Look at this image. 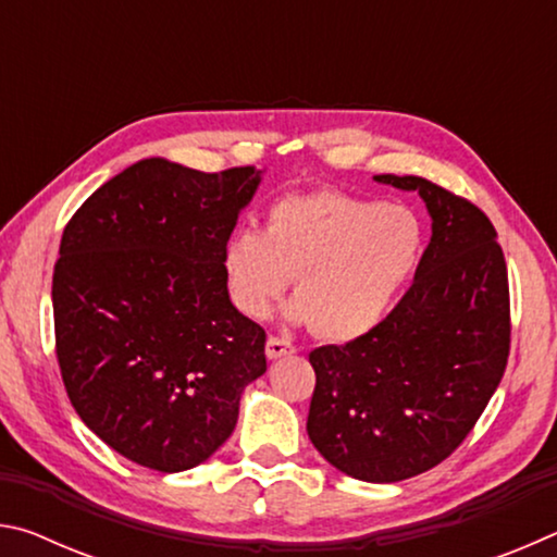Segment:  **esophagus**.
Segmentation results:
<instances>
[{"label": "esophagus", "mask_w": 557, "mask_h": 557, "mask_svg": "<svg viewBox=\"0 0 557 557\" xmlns=\"http://www.w3.org/2000/svg\"><path fill=\"white\" fill-rule=\"evenodd\" d=\"M265 354H268V358H282V356L295 354V346H292L287 338L270 336L268 344H265Z\"/></svg>", "instance_id": "34e87169"}]
</instances>
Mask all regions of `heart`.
<instances>
[{
  "instance_id": "1",
  "label": "heart",
  "mask_w": 557,
  "mask_h": 557,
  "mask_svg": "<svg viewBox=\"0 0 557 557\" xmlns=\"http://www.w3.org/2000/svg\"><path fill=\"white\" fill-rule=\"evenodd\" d=\"M425 223L408 206L338 191L282 196L265 233L235 231L223 248L233 305L262 319L295 277L292 322L312 324L329 342L373 332L425 256Z\"/></svg>"
}]
</instances>
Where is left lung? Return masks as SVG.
<instances>
[{
    "label": "left lung",
    "instance_id": "obj_1",
    "mask_svg": "<svg viewBox=\"0 0 557 557\" xmlns=\"http://www.w3.org/2000/svg\"><path fill=\"white\" fill-rule=\"evenodd\" d=\"M418 191L432 238L410 289L361 338L309 354L307 432L329 465L371 484L447 459L502 383L511 346L508 272L484 211L422 176H373Z\"/></svg>",
    "mask_w": 557,
    "mask_h": 557
}]
</instances>
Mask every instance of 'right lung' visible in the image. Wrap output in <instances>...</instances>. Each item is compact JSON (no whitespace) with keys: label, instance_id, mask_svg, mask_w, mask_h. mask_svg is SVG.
I'll return each instance as SVG.
<instances>
[{"label":"right lung","instance_id":"add662e5","mask_svg":"<svg viewBox=\"0 0 557 557\" xmlns=\"http://www.w3.org/2000/svg\"><path fill=\"white\" fill-rule=\"evenodd\" d=\"M256 166L219 174L143 159L73 213L53 268L65 393L122 457L191 469L238 422L268 371L265 329L233 307L223 248L258 191Z\"/></svg>","mask_w":557,"mask_h":557}]
</instances>
